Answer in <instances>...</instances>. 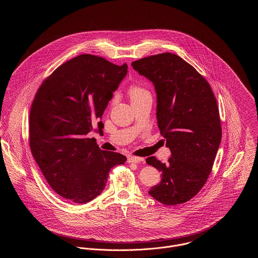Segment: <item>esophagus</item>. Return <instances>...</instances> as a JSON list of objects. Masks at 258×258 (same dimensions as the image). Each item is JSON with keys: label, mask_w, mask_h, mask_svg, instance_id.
I'll return each mask as SVG.
<instances>
[{"label": "esophagus", "mask_w": 258, "mask_h": 258, "mask_svg": "<svg viewBox=\"0 0 258 258\" xmlns=\"http://www.w3.org/2000/svg\"><path fill=\"white\" fill-rule=\"evenodd\" d=\"M143 160H144L143 158H138V157H128L127 158V162H130V163H139Z\"/></svg>", "instance_id": "esophagus-1"}]
</instances>
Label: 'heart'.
Segmentation results:
<instances>
[{
  "instance_id": "heart-1",
  "label": "heart",
  "mask_w": 258,
  "mask_h": 258,
  "mask_svg": "<svg viewBox=\"0 0 258 258\" xmlns=\"http://www.w3.org/2000/svg\"><path fill=\"white\" fill-rule=\"evenodd\" d=\"M128 96L131 98L132 103H134L135 101H138V100H141L142 98L149 97L150 94H149L148 91L143 89L142 87L138 86V85H133L128 89Z\"/></svg>"
}]
</instances>
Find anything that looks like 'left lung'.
Wrapping results in <instances>:
<instances>
[{
    "instance_id": "1",
    "label": "left lung",
    "mask_w": 258,
    "mask_h": 258,
    "mask_svg": "<svg viewBox=\"0 0 258 258\" xmlns=\"http://www.w3.org/2000/svg\"><path fill=\"white\" fill-rule=\"evenodd\" d=\"M138 74L153 82L157 119L171 158L146 160L161 172L149 195L167 206L183 204L207 182L221 140L220 112L208 81L181 57L161 53L133 61Z\"/></svg>"
}]
</instances>
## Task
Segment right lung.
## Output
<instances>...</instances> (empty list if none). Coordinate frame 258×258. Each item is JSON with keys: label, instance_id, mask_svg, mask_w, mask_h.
<instances>
[{"label": "right lung", "instance_id": "right-lung-1", "mask_svg": "<svg viewBox=\"0 0 258 258\" xmlns=\"http://www.w3.org/2000/svg\"><path fill=\"white\" fill-rule=\"evenodd\" d=\"M127 66L82 54L57 68L42 82L29 119L32 155L52 189L69 202L83 204L104 189L111 168L126 158L100 150L87 135L100 121Z\"/></svg>", "mask_w": 258, "mask_h": 258}]
</instances>
